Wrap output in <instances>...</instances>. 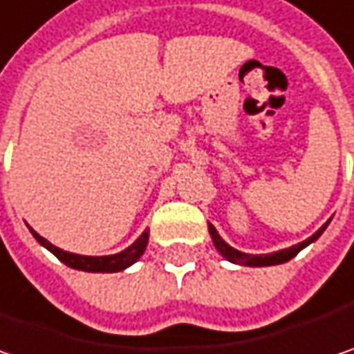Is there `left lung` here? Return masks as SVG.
<instances>
[{
    "label": "left lung",
    "mask_w": 354,
    "mask_h": 354,
    "mask_svg": "<svg viewBox=\"0 0 354 354\" xmlns=\"http://www.w3.org/2000/svg\"><path fill=\"white\" fill-rule=\"evenodd\" d=\"M328 222H330V218L326 220L310 239L302 240V242L290 246V248H282V250H277V252H270V254H248V252H240L236 248H232L226 240H222V236L218 234V230H216L212 224H208V232H210V239L214 242L216 250H218L220 254L228 260V262L242 264V266H274V264H282V262H288L290 259H295L302 248H306L308 244H313V242L319 239L322 232L326 230Z\"/></svg>",
    "instance_id": "1"
}]
</instances>
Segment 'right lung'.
<instances>
[{
	"mask_svg": "<svg viewBox=\"0 0 354 354\" xmlns=\"http://www.w3.org/2000/svg\"><path fill=\"white\" fill-rule=\"evenodd\" d=\"M30 228V226H28ZM30 232L33 234V239L37 240L44 248H48L53 257L62 260L66 266L75 268V270H84V272H120V270H126L128 266H132L136 260L140 259L148 246V236L150 232L144 230L138 239L124 248L122 252H115V254H108V257H84V254H73L68 250H62L57 246H53L50 240H46L44 236H39L33 228H30Z\"/></svg>",
	"mask_w": 354,
	"mask_h": 354,
	"instance_id": "1",
	"label": "right lung"
}]
</instances>
